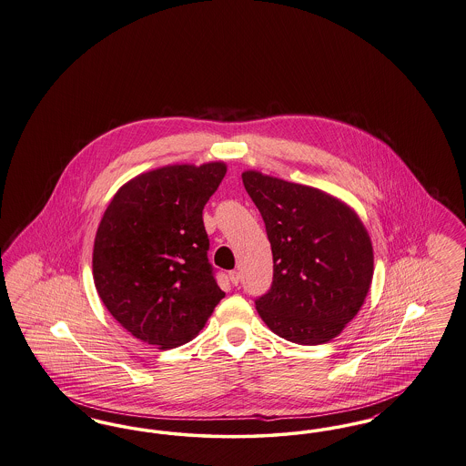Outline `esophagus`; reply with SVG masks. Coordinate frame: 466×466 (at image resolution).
I'll return each instance as SVG.
<instances>
[{
    "label": "esophagus",
    "instance_id": "1",
    "mask_svg": "<svg viewBox=\"0 0 466 466\" xmlns=\"http://www.w3.org/2000/svg\"><path fill=\"white\" fill-rule=\"evenodd\" d=\"M229 282L233 285H238L240 284V273L237 271V269H233V271H229Z\"/></svg>",
    "mask_w": 466,
    "mask_h": 466
}]
</instances>
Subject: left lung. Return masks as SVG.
Masks as SVG:
<instances>
[{
  "label": "left lung",
  "instance_id": "obj_1",
  "mask_svg": "<svg viewBox=\"0 0 466 466\" xmlns=\"http://www.w3.org/2000/svg\"><path fill=\"white\" fill-rule=\"evenodd\" d=\"M273 252V282L256 308L277 336L298 344L336 338L369 292L374 256L357 214L317 187L243 172Z\"/></svg>",
  "mask_w": 466,
  "mask_h": 466
}]
</instances>
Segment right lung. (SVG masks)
<instances>
[{
  "instance_id": "1",
  "label": "right lung",
  "mask_w": 466,
  "mask_h": 466,
  "mask_svg": "<svg viewBox=\"0 0 466 466\" xmlns=\"http://www.w3.org/2000/svg\"><path fill=\"white\" fill-rule=\"evenodd\" d=\"M224 174L221 162L146 172L120 187L102 216L96 289L116 322L144 343H187L224 298L203 226V207Z\"/></svg>"
}]
</instances>
